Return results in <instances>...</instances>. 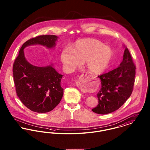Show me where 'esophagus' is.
Here are the masks:
<instances>
[{
	"instance_id": "obj_1",
	"label": "esophagus",
	"mask_w": 150,
	"mask_h": 150,
	"mask_svg": "<svg viewBox=\"0 0 150 150\" xmlns=\"http://www.w3.org/2000/svg\"><path fill=\"white\" fill-rule=\"evenodd\" d=\"M87 75H88V73L86 72H83V74H82V75H84V76H87ZM82 84H83L82 81L80 79H79L78 81H76V85L79 89H80L82 92L86 93V89L84 88V87H83V86H82Z\"/></svg>"
}]
</instances>
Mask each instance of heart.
<instances>
[{
  "instance_id": "b5f03b06",
  "label": "heart",
  "mask_w": 150,
  "mask_h": 150,
  "mask_svg": "<svg viewBox=\"0 0 150 150\" xmlns=\"http://www.w3.org/2000/svg\"><path fill=\"white\" fill-rule=\"evenodd\" d=\"M112 50L99 40L83 39L78 40L70 49L61 53V60L65 69L71 71L81 63L86 62L88 70L94 74L105 71L112 58Z\"/></svg>"
}]
</instances>
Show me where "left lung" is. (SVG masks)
Instances as JSON below:
<instances>
[{
  "mask_svg": "<svg viewBox=\"0 0 150 150\" xmlns=\"http://www.w3.org/2000/svg\"><path fill=\"white\" fill-rule=\"evenodd\" d=\"M136 67L126 47L123 59L114 70L98 76L101 88L97 93L98 104L92 110L107 114L118 110L131 96L135 81Z\"/></svg>",
  "mask_w": 150,
  "mask_h": 150,
  "instance_id": "obj_1",
  "label": "left lung"
}]
</instances>
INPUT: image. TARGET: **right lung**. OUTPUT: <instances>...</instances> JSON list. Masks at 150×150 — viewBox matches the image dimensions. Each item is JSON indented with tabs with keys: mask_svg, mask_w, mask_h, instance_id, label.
I'll return each mask as SVG.
<instances>
[{
	"mask_svg": "<svg viewBox=\"0 0 150 150\" xmlns=\"http://www.w3.org/2000/svg\"><path fill=\"white\" fill-rule=\"evenodd\" d=\"M57 36L44 35L31 38L23 43L13 66L16 93L22 103L32 111L39 113L53 110L64 94L61 86L63 75L58 74L52 64L46 67L32 65L26 59L23 49L29 45L40 44L48 48L56 45Z\"/></svg>",
	"mask_w": 150,
	"mask_h": 150,
	"instance_id": "right-lung-1",
	"label": "right lung"
}]
</instances>
